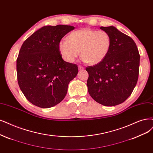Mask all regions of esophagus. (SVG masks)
Masks as SVG:
<instances>
[{
  "label": "esophagus",
  "mask_w": 153,
  "mask_h": 153,
  "mask_svg": "<svg viewBox=\"0 0 153 153\" xmlns=\"http://www.w3.org/2000/svg\"><path fill=\"white\" fill-rule=\"evenodd\" d=\"M78 69H79V70H83L84 69V67H82V66H81V65H79L78 66Z\"/></svg>",
  "instance_id": "esophagus-1"
}]
</instances>
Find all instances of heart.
I'll return each mask as SVG.
<instances>
[{
    "label": "heart",
    "instance_id": "b5f03b06",
    "mask_svg": "<svg viewBox=\"0 0 153 153\" xmlns=\"http://www.w3.org/2000/svg\"><path fill=\"white\" fill-rule=\"evenodd\" d=\"M111 38L105 31L82 28L71 33L68 39L59 41L58 48L64 60L72 63L80 54L82 60L91 65L102 62L108 55Z\"/></svg>",
    "mask_w": 153,
    "mask_h": 153
}]
</instances>
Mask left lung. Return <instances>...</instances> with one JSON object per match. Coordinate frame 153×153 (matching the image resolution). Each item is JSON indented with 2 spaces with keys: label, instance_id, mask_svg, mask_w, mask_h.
<instances>
[{
  "label": "left lung",
  "instance_id": "left-lung-1",
  "mask_svg": "<svg viewBox=\"0 0 153 153\" xmlns=\"http://www.w3.org/2000/svg\"><path fill=\"white\" fill-rule=\"evenodd\" d=\"M100 29L109 34L111 47L102 62L86 67L87 86L94 100L112 106L124 102L136 86L140 55L133 39L117 27L101 26Z\"/></svg>",
  "mask_w": 153,
  "mask_h": 153
}]
</instances>
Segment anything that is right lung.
<instances>
[{
  "mask_svg": "<svg viewBox=\"0 0 153 153\" xmlns=\"http://www.w3.org/2000/svg\"><path fill=\"white\" fill-rule=\"evenodd\" d=\"M73 30L68 25L45 26L21 46L16 62L18 81L33 105L48 108L59 104L77 76V66L62 59L58 48L59 41Z\"/></svg>",
  "mask_w": 153,
  "mask_h": 153,
  "instance_id": "right-lung-1",
  "label": "right lung"
}]
</instances>
